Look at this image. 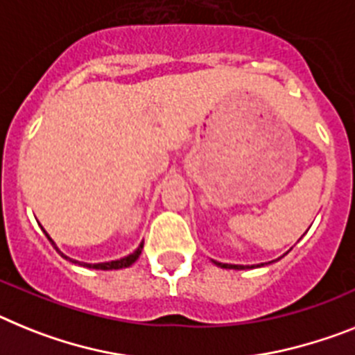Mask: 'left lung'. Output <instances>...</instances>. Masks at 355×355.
Masks as SVG:
<instances>
[{"label": "left lung", "instance_id": "obj_1", "mask_svg": "<svg viewBox=\"0 0 355 355\" xmlns=\"http://www.w3.org/2000/svg\"><path fill=\"white\" fill-rule=\"evenodd\" d=\"M279 259H275V261H279ZM275 261H270V263H275ZM270 263H261V264H257V266H243V264H225V263H218V261H214L216 266L230 268V270H246V268H261V266H264V264H270Z\"/></svg>", "mask_w": 355, "mask_h": 355}]
</instances>
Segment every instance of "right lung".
Wrapping results in <instances>:
<instances>
[{
	"mask_svg": "<svg viewBox=\"0 0 355 355\" xmlns=\"http://www.w3.org/2000/svg\"><path fill=\"white\" fill-rule=\"evenodd\" d=\"M42 230H44V229H42ZM44 232H46V230H44ZM46 236H48V232H46ZM48 239L55 245V241H53V239H51V237L48 236ZM55 248H57V252H58V254H60V255H62L64 259H67V261H71V263L80 264V266H84V268H92V270H121V268L132 266V264H134L135 261L139 259L141 250H143V243H141V245L137 246V248H135V250L132 252L130 255H125V257L116 259V261H109V263H94V264H91V263H82V261H76V259L67 257L66 254H62V252L58 250V246H57V245H55Z\"/></svg>",
	"mask_w": 355,
	"mask_h": 355,
	"instance_id": "obj_1",
	"label": "right lung"
}]
</instances>
